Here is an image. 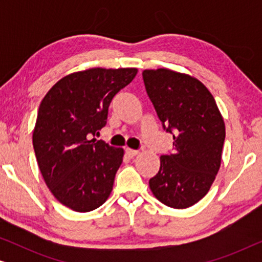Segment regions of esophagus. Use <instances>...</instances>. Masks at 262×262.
<instances>
[{
	"label": "esophagus",
	"mask_w": 262,
	"mask_h": 262,
	"mask_svg": "<svg viewBox=\"0 0 262 262\" xmlns=\"http://www.w3.org/2000/svg\"><path fill=\"white\" fill-rule=\"evenodd\" d=\"M125 152L127 154L128 157H134L138 154V150H134V149H130V148H126L125 149Z\"/></svg>",
	"instance_id": "obj_1"
}]
</instances>
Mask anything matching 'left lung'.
I'll return each mask as SVG.
<instances>
[{"label": "left lung", "mask_w": 262, "mask_h": 262, "mask_svg": "<svg viewBox=\"0 0 262 262\" xmlns=\"http://www.w3.org/2000/svg\"><path fill=\"white\" fill-rule=\"evenodd\" d=\"M143 80L163 128L174 139V152L160 157L150 189L164 205L186 209L206 195L220 170L223 117L198 78L160 68L143 71Z\"/></svg>", "instance_id": "8db88e82"}]
</instances>
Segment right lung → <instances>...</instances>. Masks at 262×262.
<instances>
[{
  "label": "right lung",
  "instance_id": "add662e5",
  "mask_svg": "<svg viewBox=\"0 0 262 262\" xmlns=\"http://www.w3.org/2000/svg\"><path fill=\"white\" fill-rule=\"evenodd\" d=\"M137 73L136 68L77 71L41 100L33 148L45 184L64 206L89 212L108 199L124 149L89 138L105 126L114 95Z\"/></svg>",
  "mask_w": 262,
  "mask_h": 262
}]
</instances>
